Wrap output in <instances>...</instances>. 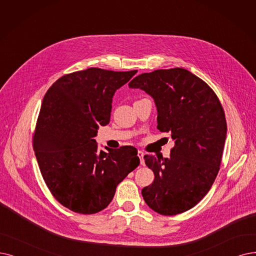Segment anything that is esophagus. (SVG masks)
Segmentation results:
<instances>
[{"instance_id": "obj_1", "label": "esophagus", "mask_w": 256, "mask_h": 256, "mask_svg": "<svg viewBox=\"0 0 256 256\" xmlns=\"http://www.w3.org/2000/svg\"><path fill=\"white\" fill-rule=\"evenodd\" d=\"M138 156L140 158V165H145V160H144V152L138 150Z\"/></svg>"}]
</instances>
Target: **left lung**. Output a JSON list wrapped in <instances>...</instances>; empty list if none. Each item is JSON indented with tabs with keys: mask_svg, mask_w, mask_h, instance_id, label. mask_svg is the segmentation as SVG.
Returning <instances> with one entry per match:
<instances>
[{
	"mask_svg": "<svg viewBox=\"0 0 256 256\" xmlns=\"http://www.w3.org/2000/svg\"><path fill=\"white\" fill-rule=\"evenodd\" d=\"M154 98L158 129L170 132V158L145 156L154 180L142 190L147 205L162 216H176L200 202L218 173L227 122L211 87L184 68L142 74L129 83Z\"/></svg>",
	"mask_w": 256,
	"mask_h": 256,
	"instance_id": "left-lung-1",
	"label": "left lung"
}]
</instances>
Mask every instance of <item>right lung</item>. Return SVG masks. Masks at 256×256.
Returning a JSON list of instances; mask_svg holds the SVG:
<instances>
[{
	"mask_svg": "<svg viewBox=\"0 0 256 256\" xmlns=\"http://www.w3.org/2000/svg\"><path fill=\"white\" fill-rule=\"evenodd\" d=\"M138 72L88 68L56 80L43 98L32 136L38 167L49 191L80 214L105 209L116 186L140 165L136 148L98 150L100 126L110 120L112 98Z\"/></svg>",
	"mask_w": 256,
	"mask_h": 256,
	"instance_id": "add662e5",
	"label": "right lung"
}]
</instances>
